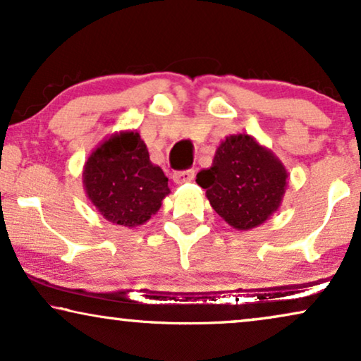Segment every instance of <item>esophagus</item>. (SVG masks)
<instances>
[{"instance_id":"esophagus-1","label":"esophagus","mask_w":361,"mask_h":361,"mask_svg":"<svg viewBox=\"0 0 361 361\" xmlns=\"http://www.w3.org/2000/svg\"><path fill=\"white\" fill-rule=\"evenodd\" d=\"M194 177H195V172L192 169L177 171V172H174V174H172V180H174L177 185H180V184H185V182L194 180Z\"/></svg>"}]
</instances>
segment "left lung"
<instances>
[{
	"label": "left lung",
	"mask_w": 361,
	"mask_h": 361,
	"mask_svg": "<svg viewBox=\"0 0 361 361\" xmlns=\"http://www.w3.org/2000/svg\"><path fill=\"white\" fill-rule=\"evenodd\" d=\"M212 209L235 230L263 225L283 204L288 171L279 157L253 136H226L209 169L197 174Z\"/></svg>",
	"instance_id": "8db88e82"
}]
</instances>
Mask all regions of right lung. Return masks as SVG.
Instances as JSON below:
<instances>
[{
  "label": "right lung",
  "instance_id": "1",
  "mask_svg": "<svg viewBox=\"0 0 361 361\" xmlns=\"http://www.w3.org/2000/svg\"><path fill=\"white\" fill-rule=\"evenodd\" d=\"M82 179L98 214L128 228L146 224L171 194L167 177L151 162L136 130L115 133L102 141L87 157Z\"/></svg>",
  "mask_w": 361,
  "mask_h": 361
}]
</instances>
